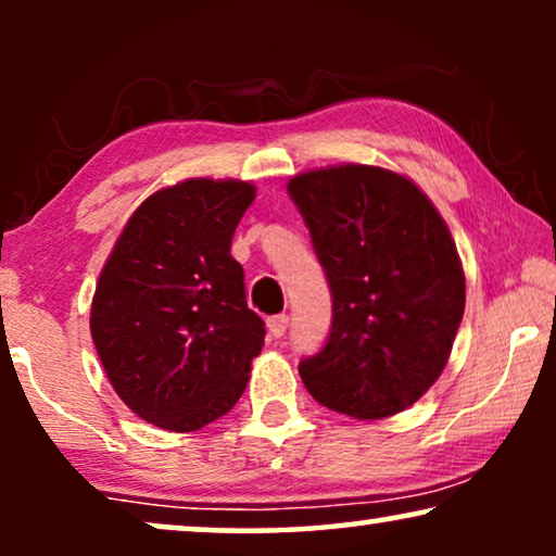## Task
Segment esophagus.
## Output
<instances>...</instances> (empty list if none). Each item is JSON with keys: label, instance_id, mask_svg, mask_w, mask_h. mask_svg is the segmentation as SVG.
Listing matches in <instances>:
<instances>
[{"label": "esophagus", "instance_id": "1", "mask_svg": "<svg viewBox=\"0 0 556 556\" xmlns=\"http://www.w3.org/2000/svg\"><path fill=\"white\" fill-rule=\"evenodd\" d=\"M286 329H288V316L286 314H278V316H270L268 318V331H270V337H276V339H280L286 333Z\"/></svg>", "mask_w": 556, "mask_h": 556}]
</instances>
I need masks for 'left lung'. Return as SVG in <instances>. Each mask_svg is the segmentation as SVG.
<instances>
[{
  "instance_id": "1",
  "label": "left lung",
  "mask_w": 556,
  "mask_h": 556,
  "mask_svg": "<svg viewBox=\"0 0 556 556\" xmlns=\"http://www.w3.org/2000/svg\"><path fill=\"white\" fill-rule=\"evenodd\" d=\"M288 194L331 288V331L299 364L311 397L359 420L402 413L435 384L466 308L445 219L402 174L344 164Z\"/></svg>"
}]
</instances>
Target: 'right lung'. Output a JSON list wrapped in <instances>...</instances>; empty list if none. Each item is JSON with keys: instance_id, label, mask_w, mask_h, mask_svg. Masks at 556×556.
I'll return each mask as SVG.
<instances>
[{"instance_id": "add662e5", "label": "right lung", "mask_w": 556, "mask_h": 556, "mask_svg": "<svg viewBox=\"0 0 556 556\" xmlns=\"http://www.w3.org/2000/svg\"><path fill=\"white\" fill-rule=\"evenodd\" d=\"M255 200L238 179L159 189L128 219L98 278L90 333L113 390L172 432L215 422L245 392L265 324L230 255Z\"/></svg>"}]
</instances>
